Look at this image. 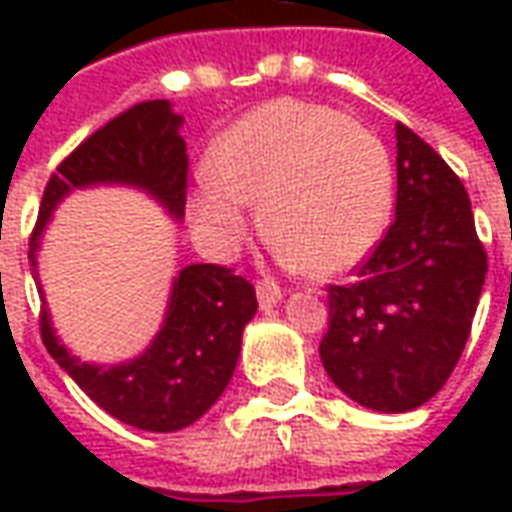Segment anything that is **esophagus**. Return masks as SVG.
Returning <instances> with one entry per match:
<instances>
[{"instance_id": "esophagus-1", "label": "esophagus", "mask_w": 512, "mask_h": 512, "mask_svg": "<svg viewBox=\"0 0 512 512\" xmlns=\"http://www.w3.org/2000/svg\"><path fill=\"white\" fill-rule=\"evenodd\" d=\"M257 301H260L263 310L277 307L279 301H282V288H279L277 282H271V279H260L257 282Z\"/></svg>"}]
</instances>
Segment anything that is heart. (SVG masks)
<instances>
[{
	"instance_id": "heart-1",
	"label": "heart",
	"mask_w": 512,
	"mask_h": 512,
	"mask_svg": "<svg viewBox=\"0 0 512 512\" xmlns=\"http://www.w3.org/2000/svg\"><path fill=\"white\" fill-rule=\"evenodd\" d=\"M205 175L189 205L205 244L235 252L249 224L246 202H260L268 241L310 274L365 260L395 202V169L378 134L296 98L238 117L208 150Z\"/></svg>"
}]
</instances>
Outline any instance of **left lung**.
I'll list each match as a JSON object with an SVG mask.
<instances>
[{
	"label": "left lung",
	"instance_id": "left-lung-1",
	"mask_svg": "<svg viewBox=\"0 0 512 512\" xmlns=\"http://www.w3.org/2000/svg\"><path fill=\"white\" fill-rule=\"evenodd\" d=\"M395 136V222L354 282L329 288L321 340L337 389L381 414L419 408L447 384L488 271L458 175L403 123Z\"/></svg>",
	"mask_w": 512,
	"mask_h": 512
}]
</instances>
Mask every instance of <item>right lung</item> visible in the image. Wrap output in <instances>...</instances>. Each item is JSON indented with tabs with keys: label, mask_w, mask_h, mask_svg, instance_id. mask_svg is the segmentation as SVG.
Wrapping results in <instances>:
<instances>
[{
	"label": "right lung",
	"mask_w": 512,
	"mask_h": 512,
	"mask_svg": "<svg viewBox=\"0 0 512 512\" xmlns=\"http://www.w3.org/2000/svg\"><path fill=\"white\" fill-rule=\"evenodd\" d=\"M180 126L183 117L169 101H145L98 128L51 175L29 241L32 277L43 296L40 334L54 362L106 414L153 433L189 428L222 397L238 365L246 323L257 312L255 288L213 263L180 268L169 288L161 329L145 351L117 365H98L71 354L54 332L40 285L38 252L57 205L76 189H136L180 222L189 167Z\"/></svg>",
	"instance_id": "right-lung-1"
}]
</instances>
